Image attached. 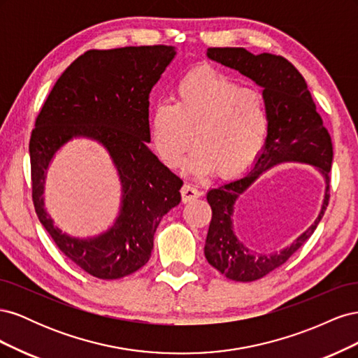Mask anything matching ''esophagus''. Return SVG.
<instances>
[{"mask_svg":"<svg viewBox=\"0 0 358 358\" xmlns=\"http://www.w3.org/2000/svg\"><path fill=\"white\" fill-rule=\"evenodd\" d=\"M180 194H182V200L187 203V201L199 199L203 192L197 187H192V185H189V183H185V185L182 187Z\"/></svg>","mask_w":358,"mask_h":358,"instance_id":"34e87169","label":"esophagus"}]
</instances>
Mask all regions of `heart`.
Instances as JSON below:
<instances>
[{
    "label": "heart",
    "mask_w": 358,
    "mask_h": 358,
    "mask_svg": "<svg viewBox=\"0 0 358 358\" xmlns=\"http://www.w3.org/2000/svg\"><path fill=\"white\" fill-rule=\"evenodd\" d=\"M267 131L264 95L210 69L183 76L173 103L155 104L148 116L149 143L167 167H182L196 142L188 167L197 175L213 170L221 178L239 175L259 154Z\"/></svg>",
    "instance_id": "b5f03b06"
}]
</instances>
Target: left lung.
Instances as JSON below:
<instances>
[{"mask_svg":"<svg viewBox=\"0 0 358 358\" xmlns=\"http://www.w3.org/2000/svg\"><path fill=\"white\" fill-rule=\"evenodd\" d=\"M208 57L234 69L263 88L268 107L266 145L251 171L245 176L208 192L212 221L206 237L204 255L209 264L231 280L252 282L282 266L315 231L330 199V170L333 145L327 128L317 112L303 76L284 57L254 53L243 48H209ZM294 160L315 165L327 180V194L319 218L282 252L266 256L252 255L232 231L234 204L263 171L280 162Z\"/></svg>","mask_w":358,"mask_h":358,"instance_id":"8db88e82","label":"left lung"}]
</instances>
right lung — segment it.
I'll return each instance as SVG.
<instances>
[{"label":"right lung","mask_w":358,"mask_h":358,"mask_svg":"<svg viewBox=\"0 0 358 358\" xmlns=\"http://www.w3.org/2000/svg\"><path fill=\"white\" fill-rule=\"evenodd\" d=\"M175 55V48L166 45L85 52L59 76L31 133L32 203L38 220L64 255L99 279H119L143 267L162 216L180 201L182 179L148 148L149 94ZM73 136L101 143L123 183L115 224L88 240L61 234L42 208L48 162Z\"/></svg>","instance_id":"right-lung-1"}]
</instances>
